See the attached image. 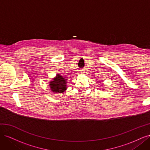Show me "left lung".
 <instances>
[{
	"instance_id": "8db88e82",
	"label": "left lung",
	"mask_w": 150,
	"mask_h": 150,
	"mask_svg": "<svg viewBox=\"0 0 150 150\" xmlns=\"http://www.w3.org/2000/svg\"><path fill=\"white\" fill-rule=\"evenodd\" d=\"M103 89V90H104V89Z\"/></svg>"
}]
</instances>
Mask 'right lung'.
Returning a JSON list of instances; mask_svg holds the SVG:
<instances>
[{"mask_svg": "<svg viewBox=\"0 0 150 150\" xmlns=\"http://www.w3.org/2000/svg\"><path fill=\"white\" fill-rule=\"evenodd\" d=\"M67 78H64L60 74H57L55 78L49 82V86L51 91L54 93L60 94L67 89Z\"/></svg>", "mask_w": 150, "mask_h": 150, "instance_id": "right-lung-1", "label": "right lung"}]
</instances>
